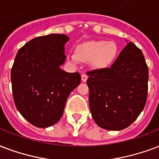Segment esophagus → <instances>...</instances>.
Returning <instances> with one entry per match:
<instances>
[{
  "label": "esophagus",
  "mask_w": 159,
  "mask_h": 159,
  "mask_svg": "<svg viewBox=\"0 0 159 159\" xmlns=\"http://www.w3.org/2000/svg\"><path fill=\"white\" fill-rule=\"evenodd\" d=\"M88 77L86 74H82V81L83 82H87V80H88Z\"/></svg>",
  "instance_id": "esophagus-1"
}]
</instances>
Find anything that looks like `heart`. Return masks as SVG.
Returning <instances> with one entry per match:
<instances>
[{
    "instance_id": "heart-1",
    "label": "heart",
    "mask_w": 159,
    "mask_h": 159,
    "mask_svg": "<svg viewBox=\"0 0 159 159\" xmlns=\"http://www.w3.org/2000/svg\"><path fill=\"white\" fill-rule=\"evenodd\" d=\"M117 47L113 42L94 41L80 45L77 54L69 53L67 57L72 62L81 60L90 61L91 65L95 68H105L110 66L116 57Z\"/></svg>"
}]
</instances>
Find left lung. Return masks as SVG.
I'll use <instances>...</instances> for the list:
<instances>
[{
    "label": "left lung",
    "mask_w": 159,
    "mask_h": 159,
    "mask_svg": "<svg viewBox=\"0 0 159 159\" xmlns=\"http://www.w3.org/2000/svg\"><path fill=\"white\" fill-rule=\"evenodd\" d=\"M87 74L89 106L95 123L112 131L131 125L147 101L148 68L142 51L129 42L111 67Z\"/></svg>",
    "instance_id": "8db88e82"
}]
</instances>
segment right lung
<instances>
[{"mask_svg":"<svg viewBox=\"0 0 159 159\" xmlns=\"http://www.w3.org/2000/svg\"><path fill=\"white\" fill-rule=\"evenodd\" d=\"M68 41L64 34L38 36L26 42L16 56L11 73L15 105L22 117L37 128L57 123L69 94L81 82L78 72L61 69Z\"/></svg>","mask_w":159,"mask_h":159,"instance_id":"right-lung-1","label":"right lung"}]
</instances>
